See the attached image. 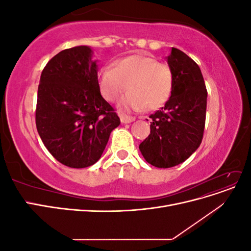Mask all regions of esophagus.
Here are the masks:
<instances>
[{
	"instance_id": "1",
	"label": "esophagus",
	"mask_w": 251,
	"mask_h": 251,
	"mask_svg": "<svg viewBox=\"0 0 251 251\" xmlns=\"http://www.w3.org/2000/svg\"><path fill=\"white\" fill-rule=\"evenodd\" d=\"M135 120V117H131V116H126V115H120V121L123 124H131Z\"/></svg>"
}]
</instances>
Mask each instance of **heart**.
<instances>
[{
	"instance_id": "obj_1",
	"label": "heart",
	"mask_w": 251,
	"mask_h": 251,
	"mask_svg": "<svg viewBox=\"0 0 251 251\" xmlns=\"http://www.w3.org/2000/svg\"><path fill=\"white\" fill-rule=\"evenodd\" d=\"M97 79L100 93L108 101H116L127 89L128 93L118 105L121 110H157L170 100L174 87L170 66L144 54L117 59L114 68H101Z\"/></svg>"
}]
</instances>
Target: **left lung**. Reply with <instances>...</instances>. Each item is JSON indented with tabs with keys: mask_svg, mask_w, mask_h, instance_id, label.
Instances as JSON below:
<instances>
[{
	"mask_svg": "<svg viewBox=\"0 0 251 251\" xmlns=\"http://www.w3.org/2000/svg\"><path fill=\"white\" fill-rule=\"evenodd\" d=\"M174 87L161 110L151 114V134L139 144L146 161L159 169L184 162L200 147L207 91L199 66L177 48L166 57Z\"/></svg>",
	"mask_w": 251,
	"mask_h": 251,
	"instance_id": "8db88e82",
	"label": "left lung"
}]
</instances>
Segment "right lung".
Segmentation results:
<instances>
[{
  "instance_id": "right-lung-1",
  "label": "right lung",
  "mask_w": 251,
  "mask_h": 251,
  "mask_svg": "<svg viewBox=\"0 0 251 251\" xmlns=\"http://www.w3.org/2000/svg\"><path fill=\"white\" fill-rule=\"evenodd\" d=\"M97 60L89 46L60 51L41 75L36 128L57 161L74 169L94 164L120 119L98 87Z\"/></svg>"
}]
</instances>
